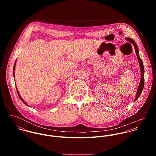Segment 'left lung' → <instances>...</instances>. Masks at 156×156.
Here are the masks:
<instances>
[{
  "mask_svg": "<svg viewBox=\"0 0 156 156\" xmlns=\"http://www.w3.org/2000/svg\"><path fill=\"white\" fill-rule=\"evenodd\" d=\"M126 40L129 41V42H131L133 44L134 47V49H135V51H136V54L137 55V59H138V61H139V66H140V73H141V77H140V84H139V86L138 87V89L137 90V94H136V97L135 98V100L134 101H136L138 98L139 97L140 95L142 92V90L144 88V66H143V62L142 61V59H140V56H139V51H138V48H137V46L136 44V43L134 42L133 39L132 38H127Z\"/></svg>",
  "mask_w": 156,
  "mask_h": 156,
  "instance_id": "left-lung-1",
  "label": "left lung"
}]
</instances>
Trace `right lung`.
Masks as SVG:
<instances>
[{
	"label": "right lung",
	"instance_id": "obj_1",
	"mask_svg": "<svg viewBox=\"0 0 156 156\" xmlns=\"http://www.w3.org/2000/svg\"><path fill=\"white\" fill-rule=\"evenodd\" d=\"M15 67H16V63H15V64H14V69H15ZM13 74H14V76H15V75H14V72H13ZM17 94H18V95H19V97H20V100L22 101L23 102V103H24L25 105H26L27 106H28V105L26 104V102H25V101H24L23 100L22 98V97H20V94H19V92H18V90H17Z\"/></svg>",
	"mask_w": 156,
	"mask_h": 156
}]
</instances>
